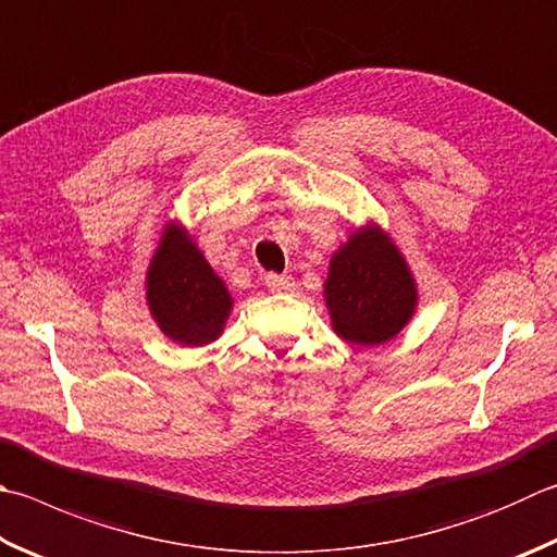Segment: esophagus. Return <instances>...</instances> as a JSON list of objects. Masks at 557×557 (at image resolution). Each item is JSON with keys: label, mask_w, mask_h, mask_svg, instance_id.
I'll return each instance as SVG.
<instances>
[{"label": "esophagus", "mask_w": 557, "mask_h": 557, "mask_svg": "<svg viewBox=\"0 0 557 557\" xmlns=\"http://www.w3.org/2000/svg\"><path fill=\"white\" fill-rule=\"evenodd\" d=\"M267 288H269L271 293H290L293 288H296V281H293L290 276L269 274V276H267Z\"/></svg>", "instance_id": "1"}]
</instances>
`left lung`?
Returning <instances> with one entry per match:
<instances>
[{"instance_id": "left-lung-1", "label": "left lung", "mask_w": 557, "mask_h": 557, "mask_svg": "<svg viewBox=\"0 0 557 557\" xmlns=\"http://www.w3.org/2000/svg\"><path fill=\"white\" fill-rule=\"evenodd\" d=\"M322 298L332 330L356 346L395 339L419 306L417 278L385 230L366 220L330 259Z\"/></svg>"}]
</instances>
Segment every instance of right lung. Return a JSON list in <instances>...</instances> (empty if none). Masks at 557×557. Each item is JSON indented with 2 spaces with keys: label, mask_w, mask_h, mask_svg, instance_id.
Here are the masks:
<instances>
[{
  "label": "right lung",
  "mask_w": 557,
  "mask_h": 557,
  "mask_svg": "<svg viewBox=\"0 0 557 557\" xmlns=\"http://www.w3.org/2000/svg\"><path fill=\"white\" fill-rule=\"evenodd\" d=\"M145 302L160 332L180 346L220 339L235 306L225 281L180 220H166L157 239L145 271Z\"/></svg>",
  "instance_id": "right-lung-1"
}]
</instances>
